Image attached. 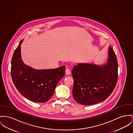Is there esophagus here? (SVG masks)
Returning <instances> with one entry per match:
<instances>
[{
    "label": "esophagus",
    "mask_w": 133,
    "mask_h": 133,
    "mask_svg": "<svg viewBox=\"0 0 133 133\" xmlns=\"http://www.w3.org/2000/svg\"><path fill=\"white\" fill-rule=\"evenodd\" d=\"M71 73V70H70V69H69V68H66V69H65V74H66V75H70Z\"/></svg>",
    "instance_id": "34e87169"
}]
</instances>
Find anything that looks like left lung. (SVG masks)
Instances as JSON below:
<instances>
[{"mask_svg":"<svg viewBox=\"0 0 133 133\" xmlns=\"http://www.w3.org/2000/svg\"><path fill=\"white\" fill-rule=\"evenodd\" d=\"M108 58L101 64L78 63L71 71L74 79L72 95L78 103L91 105L102 102L115 89L118 78V64L115 51L111 46Z\"/></svg>","mask_w":133,"mask_h":133,"instance_id":"left-lung-1","label":"left lung"}]
</instances>
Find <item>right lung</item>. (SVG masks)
Instances as JSON below:
<instances>
[{
  "label": "right lung",
  "instance_id": "obj_1",
  "mask_svg": "<svg viewBox=\"0 0 133 133\" xmlns=\"http://www.w3.org/2000/svg\"><path fill=\"white\" fill-rule=\"evenodd\" d=\"M22 40L11 59V75L18 92L29 100L38 103L48 101L56 86L65 75L64 65L54 69L37 70L26 64L21 57Z\"/></svg>",
  "mask_w": 133,
  "mask_h": 133
}]
</instances>
